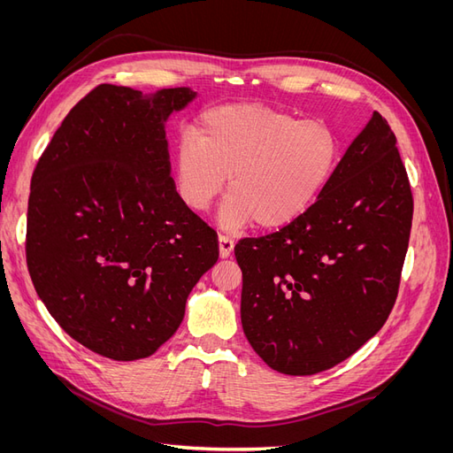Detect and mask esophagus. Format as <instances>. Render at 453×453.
Masks as SVG:
<instances>
[{"instance_id":"34e87169","label":"esophagus","mask_w":453,"mask_h":453,"mask_svg":"<svg viewBox=\"0 0 453 453\" xmlns=\"http://www.w3.org/2000/svg\"><path fill=\"white\" fill-rule=\"evenodd\" d=\"M234 251V240L228 236H219V257L226 258Z\"/></svg>"}]
</instances>
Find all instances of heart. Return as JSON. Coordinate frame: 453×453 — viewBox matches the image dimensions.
Segmentation results:
<instances>
[{
	"mask_svg": "<svg viewBox=\"0 0 453 453\" xmlns=\"http://www.w3.org/2000/svg\"><path fill=\"white\" fill-rule=\"evenodd\" d=\"M340 162L336 132L319 119L263 104H230L205 111L173 147L177 196L202 213L223 193L219 226L283 228L303 217L331 183Z\"/></svg>",
	"mask_w": 453,
	"mask_h": 453,
	"instance_id": "1",
	"label": "heart"
}]
</instances>
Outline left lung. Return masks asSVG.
Masks as SVG:
<instances>
[{
    "mask_svg": "<svg viewBox=\"0 0 453 453\" xmlns=\"http://www.w3.org/2000/svg\"><path fill=\"white\" fill-rule=\"evenodd\" d=\"M414 200L396 138L378 111L311 208L242 240V326L270 368L310 376L348 359L389 318Z\"/></svg>",
    "mask_w": 453,
    "mask_h": 453,
    "instance_id": "1",
    "label": "left lung"
}]
</instances>
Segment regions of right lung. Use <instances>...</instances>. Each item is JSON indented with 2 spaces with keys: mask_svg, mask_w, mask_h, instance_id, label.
Masks as SVG:
<instances>
[{
  "mask_svg": "<svg viewBox=\"0 0 453 453\" xmlns=\"http://www.w3.org/2000/svg\"><path fill=\"white\" fill-rule=\"evenodd\" d=\"M196 96L96 87L32 175L26 260L35 291L67 334L113 361L149 357L172 338L219 258L213 228L170 177L166 120Z\"/></svg>",
  "mask_w": 453,
  "mask_h": 453,
  "instance_id": "right-lung-1",
  "label": "right lung"
}]
</instances>
